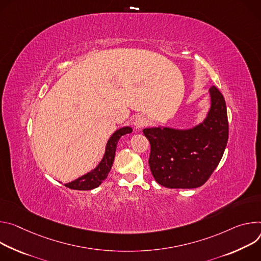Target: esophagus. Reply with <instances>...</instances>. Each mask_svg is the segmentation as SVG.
Instances as JSON below:
<instances>
[{
  "mask_svg": "<svg viewBox=\"0 0 261 261\" xmlns=\"http://www.w3.org/2000/svg\"><path fill=\"white\" fill-rule=\"evenodd\" d=\"M146 122H147V120L145 118V116L138 115V116H136V118L134 120V125L137 129H141V128H143L144 125L146 124Z\"/></svg>",
  "mask_w": 261,
  "mask_h": 261,
  "instance_id": "esophagus-1",
  "label": "esophagus"
}]
</instances>
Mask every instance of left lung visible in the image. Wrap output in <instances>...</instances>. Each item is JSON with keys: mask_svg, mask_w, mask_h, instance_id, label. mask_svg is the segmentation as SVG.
<instances>
[{"mask_svg": "<svg viewBox=\"0 0 261 261\" xmlns=\"http://www.w3.org/2000/svg\"><path fill=\"white\" fill-rule=\"evenodd\" d=\"M205 118L191 128L159 125L144 128L150 143L149 167L158 184L169 189L201 187L219 165L228 141L224 96L211 87Z\"/></svg>", "mask_w": 261, "mask_h": 261, "instance_id": "1", "label": "left lung"}]
</instances>
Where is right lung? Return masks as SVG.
<instances>
[{
	"instance_id": "right-lung-1",
	"label": "right lung",
	"mask_w": 261,
	"mask_h": 261,
	"mask_svg": "<svg viewBox=\"0 0 261 261\" xmlns=\"http://www.w3.org/2000/svg\"><path fill=\"white\" fill-rule=\"evenodd\" d=\"M132 132H133V128L130 126H123L116 130L107 142L105 153L99 164L93 170L87 173V174H84L77 179L71 182L65 184L64 186L71 190H79V191H88V190H93L99 187L101 182L107 178L109 172L111 171L119 139L126 134H130Z\"/></svg>"
}]
</instances>
